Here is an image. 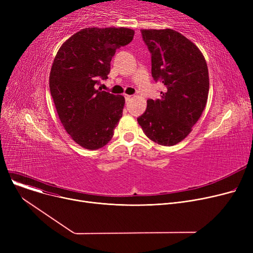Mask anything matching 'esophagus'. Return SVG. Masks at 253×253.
I'll return each instance as SVG.
<instances>
[{
    "label": "esophagus",
    "mask_w": 253,
    "mask_h": 253,
    "mask_svg": "<svg viewBox=\"0 0 253 253\" xmlns=\"http://www.w3.org/2000/svg\"><path fill=\"white\" fill-rule=\"evenodd\" d=\"M124 97H125V100H126V101H129V100L131 99V97H132V96H131V95H128V94H125V95H124Z\"/></svg>",
    "instance_id": "esophagus-1"
}]
</instances>
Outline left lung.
<instances>
[{
    "instance_id": "8db88e82",
    "label": "left lung",
    "mask_w": 253,
    "mask_h": 253,
    "mask_svg": "<svg viewBox=\"0 0 253 253\" xmlns=\"http://www.w3.org/2000/svg\"><path fill=\"white\" fill-rule=\"evenodd\" d=\"M141 36L151 53L152 76L165 90L160 99H148L137 122L151 140L171 147L189 135L205 109L207 63L199 48L176 31L141 30Z\"/></svg>"
}]
</instances>
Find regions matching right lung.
I'll use <instances>...</instances> for the list:
<instances>
[{"mask_svg":"<svg viewBox=\"0 0 253 253\" xmlns=\"http://www.w3.org/2000/svg\"><path fill=\"white\" fill-rule=\"evenodd\" d=\"M133 36L126 28L84 29L66 40L53 61L51 96L64 129L84 149L104 147L122 117L125 98L97 86L108 79L116 50Z\"/></svg>","mask_w":253,"mask_h":253,"instance_id":"obj_1","label":"right lung"}]
</instances>
